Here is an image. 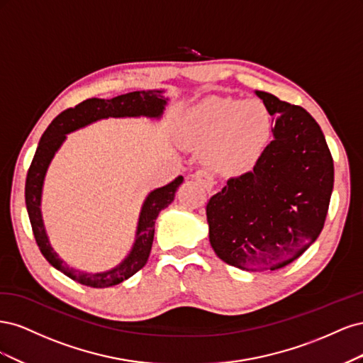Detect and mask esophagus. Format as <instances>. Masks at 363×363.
Here are the masks:
<instances>
[{"instance_id":"obj_1","label":"esophagus","mask_w":363,"mask_h":363,"mask_svg":"<svg viewBox=\"0 0 363 363\" xmlns=\"http://www.w3.org/2000/svg\"><path fill=\"white\" fill-rule=\"evenodd\" d=\"M192 179L195 182H199L207 192H211L213 189L215 182L212 179V175L208 174L206 169H199L195 174H192Z\"/></svg>"}]
</instances>
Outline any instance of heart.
I'll use <instances>...</instances> for the list:
<instances>
[{"label":"heart","mask_w":363,"mask_h":363,"mask_svg":"<svg viewBox=\"0 0 363 363\" xmlns=\"http://www.w3.org/2000/svg\"><path fill=\"white\" fill-rule=\"evenodd\" d=\"M186 145L206 151L204 160L223 177H238L256 167L271 142L272 116L259 100L211 98L184 119Z\"/></svg>","instance_id":"heart-1"}]
</instances>
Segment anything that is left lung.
<instances>
[{"instance_id":"8db88e82","label":"left lung","mask_w":363,"mask_h":363,"mask_svg":"<svg viewBox=\"0 0 363 363\" xmlns=\"http://www.w3.org/2000/svg\"><path fill=\"white\" fill-rule=\"evenodd\" d=\"M274 116L271 144L252 171L230 179L207 203L216 256L244 271H274L298 259L320 236L335 169L311 113L256 91Z\"/></svg>"}]
</instances>
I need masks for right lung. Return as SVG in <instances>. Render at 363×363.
Masks as SVG:
<instances>
[{
    "mask_svg": "<svg viewBox=\"0 0 363 363\" xmlns=\"http://www.w3.org/2000/svg\"><path fill=\"white\" fill-rule=\"evenodd\" d=\"M163 91H136L124 95H118L112 100H103V98H89L75 107L67 108L60 115L52 119L48 128L43 131L39 140L35 157L27 172L26 180V206L30 218V224L35 235L36 244L51 265L63 272L77 283L91 288H108L127 280L128 277L145 267L148 260L152 239H155V224L157 215L168 207L172 201L177 188L183 183V177L179 175L169 184L163 188L155 189L148 194L144 204L140 208L135 244L131 247L128 256L119 263L118 267L106 272H83L79 269L69 268L57 252L52 250L47 235L45 225H43L40 200H42V186L45 180V174L50 163L56 155L60 145L67 139L71 131L89 125L95 121L106 118H136L147 116L159 119L164 111L168 98H164Z\"/></svg>",
    "mask_w": 363,
    "mask_h": 363,
    "instance_id": "right-lung-1",
    "label": "right lung"
}]
</instances>
